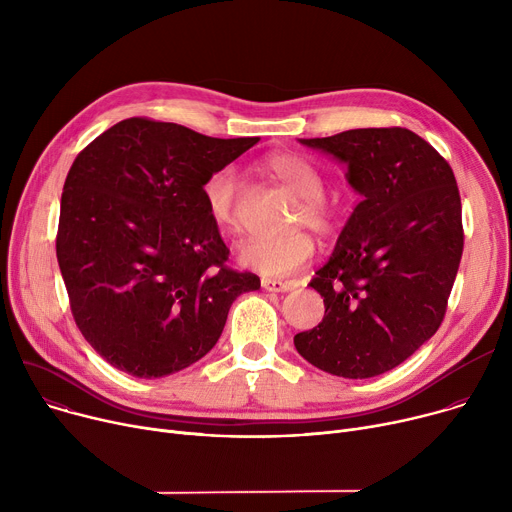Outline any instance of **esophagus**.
<instances>
[{
  "label": "esophagus",
  "instance_id": "34e87169",
  "mask_svg": "<svg viewBox=\"0 0 512 512\" xmlns=\"http://www.w3.org/2000/svg\"><path fill=\"white\" fill-rule=\"evenodd\" d=\"M260 285H262L264 291H270V293H287V291L293 289L291 283H283V281H277V279H262Z\"/></svg>",
  "mask_w": 512,
  "mask_h": 512
}]
</instances>
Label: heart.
<instances>
[{
  "instance_id": "heart-1",
  "label": "heart",
  "mask_w": 512,
  "mask_h": 512,
  "mask_svg": "<svg viewBox=\"0 0 512 512\" xmlns=\"http://www.w3.org/2000/svg\"><path fill=\"white\" fill-rule=\"evenodd\" d=\"M268 170L299 199L293 227H309L318 235H330L338 227V207L324 194V178L318 168L295 153H277L268 160ZM205 207L221 231H240V180L238 172L225 166L213 172L205 186ZM316 252L307 233L297 231L285 238L252 240L240 250V260L268 277H283L305 266Z\"/></svg>"
}]
</instances>
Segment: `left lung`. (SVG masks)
Masks as SVG:
<instances>
[{
    "mask_svg": "<svg viewBox=\"0 0 512 512\" xmlns=\"http://www.w3.org/2000/svg\"><path fill=\"white\" fill-rule=\"evenodd\" d=\"M346 166L363 199L309 287L324 320L293 342L326 373L367 379L391 371L432 336L463 252L461 199L451 166L416 133L352 129L299 139Z\"/></svg>",
    "mask_w": 512,
    "mask_h": 512,
    "instance_id": "obj_1",
    "label": "left lung"
}]
</instances>
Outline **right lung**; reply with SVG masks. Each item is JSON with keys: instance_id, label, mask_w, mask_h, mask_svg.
<instances>
[{"instance_id": "add662e5", "label": "right lung", "mask_w": 512, "mask_h": 512, "mask_svg": "<svg viewBox=\"0 0 512 512\" xmlns=\"http://www.w3.org/2000/svg\"><path fill=\"white\" fill-rule=\"evenodd\" d=\"M256 143L127 119L75 157L57 260L77 328L112 367L141 379L190 367L217 344L231 303L260 289L256 274L225 266L203 196Z\"/></svg>"}]
</instances>
